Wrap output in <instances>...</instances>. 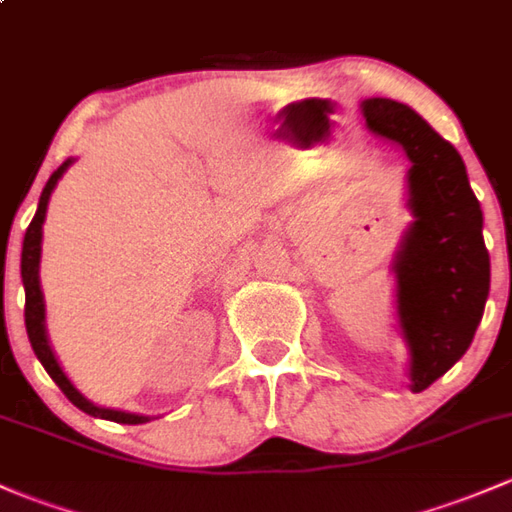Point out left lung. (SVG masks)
Masks as SVG:
<instances>
[{"label": "left lung", "instance_id": "1", "mask_svg": "<svg viewBox=\"0 0 512 512\" xmlns=\"http://www.w3.org/2000/svg\"><path fill=\"white\" fill-rule=\"evenodd\" d=\"M368 129L410 158V224L395 258L398 317L410 346V390L420 393L469 349L491 288L483 214L456 148L405 104L364 102Z\"/></svg>", "mask_w": 512, "mask_h": 512}]
</instances>
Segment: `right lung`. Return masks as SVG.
I'll return each instance as SVG.
<instances>
[{
  "mask_svg": "<svg viewBox=\"0 0 512 512\" xmlns=\"http://www.w3.org/2000/svg\"><path fill=\"white\" fill-rule=\"evenodd\" d=\"M70 158L60 166L56 173L48 178L46 188L41 192V200H38V210L31 219L29 229H26L24 236V249H21V280H24V293H26V305H24V322H26V334H29V342L34 346V354L38 356L43 368L48 371V376L58 383V388L63 390L65 398L80 408L82 412L92 417H102V420H112V422H124V425H141V422H148L146 415H131V412H122V410H109V408H97L92 405L85 395H80V390L68 381V376L63 373V368L53 356L51 344H48L46 337V307H43V293L41 285H38V261H41V227L43 219H46V207H48V197H51L53 188L60 180V175L65 173L70 166Z\"/></svg>",
  "mask_w": 512,
  "mask_h": 512,
  "instance_id": "1",
  "label": "right lung"
}]
</instances>
